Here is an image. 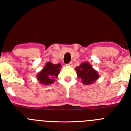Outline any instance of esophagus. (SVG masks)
Masks as SVG:
<instances>
[{
  "label": "esophagus",
  "instance_id": "esophagus-1",
  "mask_svg": "<svg viewBox=\"0 0 131 131\" xmlns=\"http://www.w3.org/2000/svg\"><path fill=\"white\" fill-rule=\"evenodd\" d=\"M67 66H73V63L72 62H70V63H69L68 64H67Z\"/></svg>",
  "mask_w": 131,
  "mask_h": 131
}]
</instances>
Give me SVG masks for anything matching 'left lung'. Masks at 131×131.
<instances>
[{"label": "left lung", "mask_w": 131, "mask_h": 131, "mask_svg": "<svg viewBox=\"0 0 131 131\" xmlns=\"http://www.w3.org/2000/svg\"><path fill=\"white\" fill-rule=\"evenodd\" d=\"M77 77L81 79L82 83L84 84H91L95 82L98 78V72L94 69L89 62H83L79 66L75 68Z\"/></svg>", "instance_id": "8db88e82"}]
</instances>
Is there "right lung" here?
<instances>
[{"mask_svg": "<svg viewBox=\"0 0 131 131\" xmlns=\"http://www.w3.org/2000/svg\"><path fill=\"white\" fill-rule=\"evenodd\" d=\"M61 67L62 66L60 63L54 64L51 62H47L43 69L37 74V79L39 83L45 85L52 84L60 73Z\"/></svg>", "mask_w": 131, "mask_h": 131, "instance_id": "obj_1", "label": "right lung"}]
</instances>
